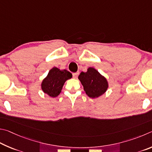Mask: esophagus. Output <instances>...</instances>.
Wrapping results in <instances>:
<instances>
[{"instance_id":"obj_1","label":"esophagus","mask_w":152,"mask_h":152,"mask_svg":"<svg viewBox=\"0 0 152 152\" xmlns=\"http://www.w3.org/2000/svg\"><path fill=\"white\" fill-rule=\"evenodd\" d=\"M78 75H79V72H76V73H73V78H77V77Z\"/></svg>"}]
</instances>
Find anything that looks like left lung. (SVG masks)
Listing matches in <instances>:
<instances>
[{"mask_svg": "<svg viewBox=\"0 0 152 152\" xmlns=\"http://www.w3.org/2000/svg\"><path fill=\"white\" fill-rule=\"evenodd\" d=\"M78 78L89 97L97 98L107 89L108 83L106 79L93 67H89L86 73L81 72Z\"/></svg>", "mask_w": 152, "mask_h": 152, "instance_id": "left-lung-1", "label": "left lung"}]
</instances>
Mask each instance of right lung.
<instances>
[{"instance_id":"obj_1","label":"right lung","mask_w":152,"mask_h":152,"mask_svg":"<svg viewBox=\"0 0 152 152\" xmlns=\"http://www.w3.org/2000/svg\"><path fill=\"white\" fill-rule=\"evenodd\" d=\"M71 77L72 74L69 71L53 67L49 72L47 77L42 81V90L50 97H57L61 92L65 82Z\"/></svg>"}]
</instances>
